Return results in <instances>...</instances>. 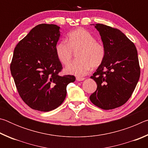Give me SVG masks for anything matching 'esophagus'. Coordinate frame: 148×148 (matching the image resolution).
I'll list each match as a JSON object with an SVG mask.
<instances>
[{
	"mask_svg": "<svg viewBox=\"0 0 148 148\" xmlns=\"http://www.w3.org/2000/svg\"><path fill=\"white\" fill-rule=\"evenodd\" d=\"M84 79H85V77H76V80L78 82L83 81V80H84Z\"/></svg>",
	"mask_w": 148,
	"mask_h": 148,
	"instance_id": "1",
	"label": "esophagus"
}]
</instances>
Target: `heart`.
<instances>
[{
	"label": "heart",
	"instance_id": "obj_1",
	"mask_svg": "<svg viewBox=\"0 0 148 148\" xmlns=\"http://www.w3.org/2000/svg\"><path fill=\"white\" fill-rule=\"evenodd\" d=\"M77 61L69 64L64 71L67 74L81 76L91 68L96 69L103 62L105 48L103 44L95 40L93 35L83 28L69 32L67 42H59L56 46V53L61 64H68L77 53Z\"/></svg>",
	"mask_w": 148,
	"mask_h": 148
}]
</instances>
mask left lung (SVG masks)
I'll use <instances>...</instances> for the list:
<instances>
[{
    "instance_id": "left-lung-1",
    "label": "left lung",
    "mask_w": 148,
    "mask_h": 148,
    "mask_svg": "<svg viewBox=\"0 0 148 148\" xmlns=\"http://www.w3.org/2000/svg\"><path fill=\"white\" fill-rule=\"evenodd\" d=\"M94 25L101 36L105 57L91 76L97 88L89 99L101 109H114L128 101L139 80L140 68L137 50L119 30L103 24Z\"/></svg>"
}]
</instances>
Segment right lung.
<instances>
[{"label": "right lung", "mask_w": 148, "mask_h": 148, "mask_svg": "<svg viewBox=\"0 0 148 148\" xmlns=\"http://www.w3.org/2000/svg\"><path fill=\"white\" fill-rule=\"evenodd\" d=\"M60 27L40 24L15 47L10 71L22 100L32 109L49 112L64 101L66 86L76 77L60 76L62 64L56 53Z\"/></svg>", "instance_id": "right-lung-1"}]
</instances>
